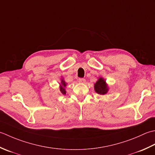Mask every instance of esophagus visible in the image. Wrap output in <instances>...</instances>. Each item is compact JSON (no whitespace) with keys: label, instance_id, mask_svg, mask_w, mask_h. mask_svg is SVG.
I'll list each match as a JSON object with an SVG mask.
<instances>
[{"label":"esophagus","instance_id":"34e87169","mask_svg":"<svg viewBox=\"0 0 155 155\" xmlns=\"http://www.w3.org/2000/svg\"><path fill=\"white\" fill-rule=\"evenodd\" d=\"M78 81L81 84H85V83H86V80H85V79H84V78H79Z\"/></svg>","mask_w":155,"mask_h":155}]
</instances>
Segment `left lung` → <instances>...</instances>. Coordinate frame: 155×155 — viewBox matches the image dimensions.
<instances>
[{
	"label": "left lung",
	"mask_w": 155,
	"mask_h": 155,
	"mask_svg": "<svg viewBox=\"0 0 155 155\" xmlns=\"http://www.w3.org/2000/svg\"><path fill=\"white\" fill-rule=\"evenodd\" d=\"M94 90L97 94L100 95H105L108 93L109 87L103 78H99L97 81L94 84Z\"/></svg>",
	"instance_id": "left-lung-1"
}]
</instances>
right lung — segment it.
Instances as JSON below:
<instances>
[{"label":"right lung","instance_id":"obj_1","mask_svg":"<svg viewBox=\"0 0 155 155\" xmlns=\"http://www.w3.org/2000/svg\"><path fill=\"white\" fill-rule=\"evenodd\" d=\"M66 86H67V83L64 80V78L62 77L61 79V83L59 84V90L63 94H66Z\"/></svg>","mask_w":155,"mask_h":155}]
</instances>
